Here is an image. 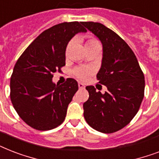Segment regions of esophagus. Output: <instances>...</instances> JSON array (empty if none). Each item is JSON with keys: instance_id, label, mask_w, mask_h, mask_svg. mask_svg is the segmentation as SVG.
Segmentation results:
<instances>
[{"instance_id": "esophagus-1", "label": "esophagus", "mask_w": 159, "mask_h": 159, "mask_svg": "<svg viewBox=\"0 0 159 159\" xmlns=\"http://www.w3.org/2000/svg\"><path fill=\"white\" fill-rule=\"evenodd\" d=\"M78 87H79L80 89H83V88H85V85L82 83V82H79L78 83Z\"/></svg>"}]
</instances>
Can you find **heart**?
Instances as JSON below:
<instances>
[{"instance_id": "obj_1", "label": "heart", "mask_w": 159, "mask_h": 159, "mask_svg": "<svg viewBox=\"0 0 159 159\" xmlns=\"http://www.w3.org/2000/svg\"><path fill=\"white\" fill-rule=\"evenodd\" d=\"M72 41H71L67 46V52L69 49L70 46L72 45ZM98 43V41L94 38H89L87 41V44H90V43ZM92 74V71L88 68H78V69L75 70L74 71V75L76 77L80 80H87L90 77V76Z\"/></svg>"}]
</instances>
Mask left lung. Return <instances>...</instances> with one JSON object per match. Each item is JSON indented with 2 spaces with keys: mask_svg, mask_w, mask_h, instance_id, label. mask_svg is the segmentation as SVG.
I'll return each mask as SVG.
<instances>
[{
  "mask_svg": "<svg viewBox=\"0 0 159 159\" xmlns=\"http://www.w3.org/2000/svg\"><path fill=\"white\" fill-rule=\"evenodd\" d=\"M103 46L98 83L107 87L102 94L93 86L86 89L89 98L83 104L84 118L96 130L111 134L120 130L135 116L144 96L145 81L129 46L111 29L97 22H82Z\"/></svg>",
  "mask_w": 159,
  "mask_h": 159,
  "instance_id": "1",
  "label": "left lung"
}]
</instances>
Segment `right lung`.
I'll list each match as a JSON object with an SVG mask.
<instances>
[{"instance_id": "obj_1", "label": "right lung", "mask_w": 159, "mask_h": 159, "mask_svg": "<svg viewBox=\"0 0 159 159\" xmlns=\"http://www.w3.org/2000/svg\"><path fill=\"white\" fill-rule=\"evenodd\" d=\"M82 22L58 24L41 33L17 60L11 77V100L19 116L38 130H49L63 122L67 106L78 90L76 80L62 85L52 81L65 66L70 39L86 32Z\"/></svg>"}]
</instances>
